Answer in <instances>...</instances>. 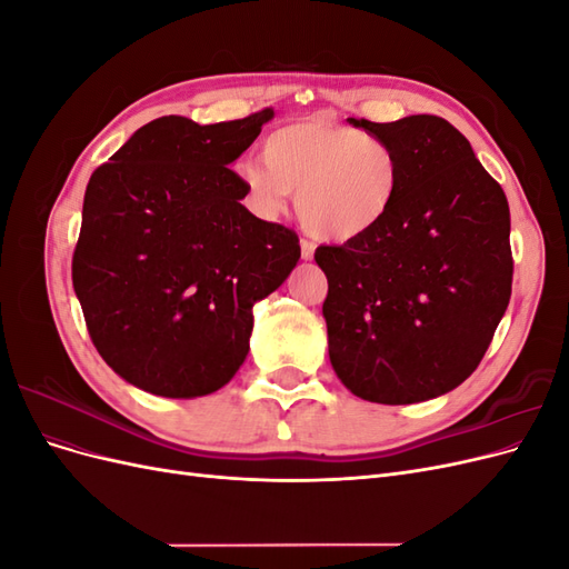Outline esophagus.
I'll use <instances>...</instances> for the list:
<instances>
[{"instance_id":"obj_1","label":"esophagus","mask_w":569,"mask_h":569,"mask_svg":"<svg viewBox=\"0 0 569 569\" xmlns=\"http://www.w3.org/2000/svg\"><path fill=\"white\" fill-rule=\"evenodd\" d=\"M299 244H301V258H303V261H311L313 253H316V244L308 242V239H301Z\"/></svg>"}]
</instances>
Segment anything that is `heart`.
<instances>
[{
    "instance_id": "1",
    "label": "heart",
    "mask_w": 569,
    "mask_h": 569,
    "mask_svg": "<svg viewBox=\"0 0 569 569\" xmlns=\"http://www.w3.org/2000/svg\"><path fill=\"white\" fill-rule=\"evenodd\" d=\"M261 161L237 166L251 209L280 218L297 194V218L325 242L351 244L372 234L401 192V157L387 140L330 118L272 130Z\"/></svg>"
}]
</instances>
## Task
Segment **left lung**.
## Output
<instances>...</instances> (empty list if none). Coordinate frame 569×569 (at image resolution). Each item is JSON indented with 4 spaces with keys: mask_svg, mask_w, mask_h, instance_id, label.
<instances>
[{
    "mask_svg": "<svg viewBox=\"0 0 569 569\" xmlns=\"http://www.w3.org/2000/svg\"><path fill=\"white\" fill-rule=\"evenodd\" d=\"M349 123L399 151L403 180L372 234L316 249L332 368L372 403L437 399L477 370L508 308V199L449 120Z\"/></svg>",
    "mask_w": 569,
    "mask_h": 569,
    "instance_id": "obj_1",
    "label": "left lung"
}]
</instances>
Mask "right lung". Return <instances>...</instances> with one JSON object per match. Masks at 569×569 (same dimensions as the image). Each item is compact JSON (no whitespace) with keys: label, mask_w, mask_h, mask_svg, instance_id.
Wrapping results in <instances>:
<instances>
[{"label":"right lung","mask_w":569,"mask_h":569,"mask_svg":"<svg viewBox=\"0 0 569 569\" xmlns=\"http://www.w3.org/2000/svg\"><path fill=\"white\" fill-rule=\"evenodd\" d=\"M163 116L99 166L82 203L73 289L99 356L166 399L226 387L249 353L253 303L295 270V230L249 213L228 166L272 118Z\"/></svg>","instance_id":"right-lung-1"}]
</instances>
